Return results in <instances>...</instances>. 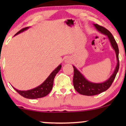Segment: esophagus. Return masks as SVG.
I'll return each instance as SVG.
<instances>
[{"label":"esophagus","instance_id":"obj_1","mask_svg":"<svg viewBox=\"0 0 126 126\" xmlns=\"http://www.w3.org/2000/svg\"><path fill=\"white\" fill-rule=\"evenodd\" d=\"M70 59L69 58H66V59H65V63H70Z\"/></svg>","mask_w":126,"mask_h":126}]
</instances>
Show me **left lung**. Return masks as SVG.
<instances>
[{
	"label": "left lung",
	"mask_w": 126,
	"mask_h": 126,
	"mask_svg": "<svg viewBox=\"0 0 126 126\" xmlns=\"http://www.w3.org/2000/svg\"><path fill=\"white\" fill-rule=\"evenodd\" d=\"M96 29L104 35H107L111 43L112 47L115 51L116 56L117 65L116 68L113 72L111 76L106 80L105 82L101 83H94L88 81L84 76L75 68V66H73L74 69V75L73 79V86L76 91L81 94H83L85 96H94L96 94H101L109 88L112 84L113 80H115V77L118 73L119 68V48L118 44L115 41L114 37L112 34L105 27L101 26L97 24H94Z\"/></svg>",
	"instance_id": "8db88e82"
}]
</instances>
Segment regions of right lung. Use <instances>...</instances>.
<instances>
[{
    "mask_svg": "<svg viewBox=\"0 0 126 126\" xmlns=\"http://www.w3.org/2000/svg\"><path fill=\"white\" fill-rule=\"evenodd\" d=\"M29 28V27H26L21 29L17 33L15 34V35H18V34L20 33V32L26 30ZM61 65H60L59 66H58L57 68L55 69L51 72L50 75L49 76V77L46 79L45 81L42 84H41L40 85L35 88L27 91H19L17 89H15V88H13L19 94H20V95L24 97L27 98V99H38V98L45 97V96L47 95L50 93V92L51 89H52L54 77L57 75V73L61 69Z\"/></svg>",
    "mask_w": 126,
    "mask_h": 126,
    "instance_id": "add662e5",
    "label": "right lung"
}]
</instances>
